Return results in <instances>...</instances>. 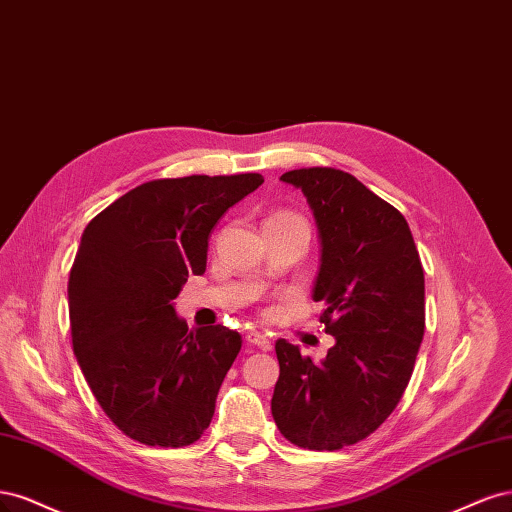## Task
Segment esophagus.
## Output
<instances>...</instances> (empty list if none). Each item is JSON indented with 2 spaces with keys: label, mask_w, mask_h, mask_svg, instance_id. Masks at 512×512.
<instances>
[{
  "label": "esophagus",
  "mask_w": 512,
  "mask_h": 512,
  "mask_svg": "<svg viewBox=\"0 0 512 512\" xmlns=\"http://www.w3.org/2000/svg\"><path fill=\"white\" fill-rule=\"evenodd\" d=\"M246 340H249L253 346H257V349H261V351H272V340L266 334L249 332V334H246Z\"/></svg>",
  "instance_id": "obj_1"
}]
</instances>
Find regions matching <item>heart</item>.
<instances>
[{"mask_svg":"<svg viewBox=\"0 0 512 512\" xmlns=\"http://www.w3.org/2000/svg\"><path fill=\"white\" fill-rule=\"evenodd\" d=\"M278 217H291V214H285V212H280V214H274L272 219H278Z\"/></svg>","mask_w":512,"mask_h":512,"instance_id":"obj_1","label":"heart"}]
</instances>
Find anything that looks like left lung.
<instances>
[{"instance_id": "8db88e82", "label": "left lung", "mask_w": 512, "mask_h": 512, "mask_svg": "<svg viewBox=\"0 0 512 512\" xmlns=\"http://www.w3.org/2000/svg\"><path fill=\"white\" fill-rule=\"evenodd\" d=\"M317 223L321 259L312 300L336 344L315 364L276 342L280 374L272 417L310 451H336L370 436L398 406L425 329V278L402 214L351 174L291 170Z\"/></svg>"}]
</instances>
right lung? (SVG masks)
I'll list each match as a JSON object with an SVG mask.
<instances>
[{
  "label": "right lung",
  "instance_id": "obj_1",
  "mask_svg": "<svg viewBox=\"0 0 512 512\" xmlns=\"http://www.w3.org/2000/svg\"><path fill=\"white\" fill-rule=\"evenodd\" d=\"M261 183V174L151 180L82 232L68 283L74 355L125 436L176 449L210 425L242 338L223 325L189 329L174 300L189 274H204L212 227Z\"/></svg>",
  "mask_w": 512,
  "mask_h": 512
}]
</instances>
